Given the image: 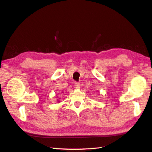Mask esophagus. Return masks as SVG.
Masks as SVG:
<instances>
[{"label": "esophagus", "mask_w": 152, "mask_h": 152, "mask_svg": "<svg viewBox=\"0 0 152 152\" xmlns=\"http://www.w3.org/2000/svg\"><path fill=\"white\" fill-rule=\"evenodd\" d=\"M75 86L76 88H80V84L79 82H75Z\"/></svg>", "instance_id": "esophagus-1"}]
</instances>
